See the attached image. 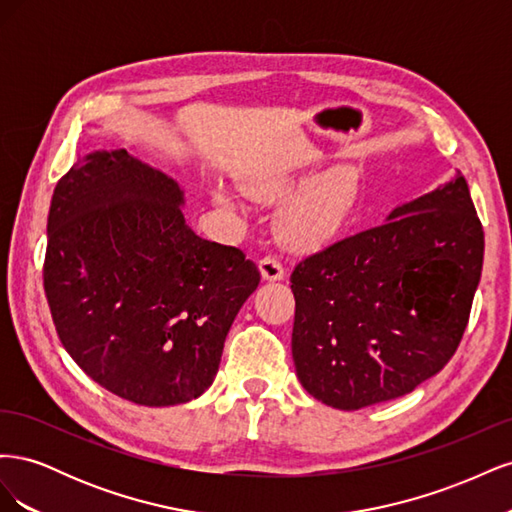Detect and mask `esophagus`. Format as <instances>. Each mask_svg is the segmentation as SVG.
Listing matches in <instances>:
<instances>
[{"instance_id":"esophagus-1","label":"esophagus","mask_w":512,"mask_h":512,"mask_svg":"<svg viewBox=\"0 0 512 512\" xmlns=\"http://www.w3.org/2000/svg\"><path fill=\"white\" fill-rule=\"evenodd\" d=\"M258 269H260L262 277H265L267 282H280V280H284V275H286L282 262H280V258H277V256H265V258H262Z\"/></svg>"}]
</instances>
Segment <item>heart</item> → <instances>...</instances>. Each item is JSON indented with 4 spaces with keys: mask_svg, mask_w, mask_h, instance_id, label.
Segmentation results:
<instances>
[{
    "mask_svg": "<svg viewBox=\"0 0 512 512\" xmlns=\"http://www.w3.org/2000/svg\"><path fill=\"white\" fill-rule=\"evenodd\" d=\"M301 173L288 168H269L241 179V190L260 203H277L301 183ZM359 181L354 170L337 166L309 179L277 211V232L290 247L314 250L342 230L356 205ZM215 203L235 209L237 200L226 190H215Z\"/></svg>",
    "mask_w": 512,
    "mask_h": 512,
    "instance_id": "heart-1",
    "label": "heart"
}]
</instances>
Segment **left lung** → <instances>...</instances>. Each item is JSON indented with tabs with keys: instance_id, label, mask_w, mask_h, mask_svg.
I'll use <instances>...</instances> for the list:
<instances>
[{
	"instance_id": "1",
	"label": "left lung",
	"mask_w": 512,
	"mask_h": 512,
	"mask_svg": "<svg viewBox=\"0 0 512 512\" xmlns=\"http://www.w3.org/2000/svg\"><path fill=\"white\" fill-rule=\"evenodd\" d=\"M483 254V226L457 170L384 224L301 260L290 288L303 389L359 410L436 376L468 327Z\"/></svg>"
}]
</instances>
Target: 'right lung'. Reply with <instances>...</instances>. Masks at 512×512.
<instances>
[{"instance_id": "obj_1", "label": "right lung", "mask_w": 512, "mask_h": 512, "mask_svg": "<svg viewBox=\"0 0 512 512\" xmlns=\"http://www.w3.org/2000/svg\"><path fill=\"white\" fill-rule=\"evenodd\" d=\"M181 185L126 149L91 151L59 179L44 292L85 374L138 406H177L218 374L226 335L260 273L198 237Z\"/></svg>"}]
</instances>
